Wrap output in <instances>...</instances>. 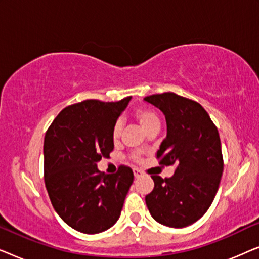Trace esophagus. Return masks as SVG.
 I'll use <instances>...</instances> for the list:
<instances>
[{
  "instance_id": "esophagus-1",
  "label": "esophagus",
  "mask_w": 259,
  "mask_h": 259,
  "mask_svg": "<svg viewBox=\"0 0 259 259\" xmlns=\"http://www.w3.org/2000/svg\"><path fill=\"white\" fill-rule=\"evenodd\" d=\"M133 173H134V177H136V178H139V177L143 176V171L139 168H133Z\"/></svg>"
}]
</instances>
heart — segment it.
Instances as JSON below:
<instances>
[{
  "label": "heart",
  "instance_id": "b5f03b06",
  "mask_svg": "<svg viewBox=\"0 0 259 259\" xmlns=\"http://www.w3.org/2000/svg\"><path fill=\"white\" fill-rule=\"evenodd\" d=\"M134 116L139 121V123L143 126V128L148 132L153 127H160V119H159L158 113L154 111L153 108L148 107V106H141L138 107L134 111ZM122 132V122L118 120L112 128V139L114 141H118L121 137ZM132 157L134 159H139V153H132Z\"/></svg>",
  "mask_w": 259,
  "mask_h": 259
}]
</instances>
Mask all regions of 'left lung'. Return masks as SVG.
Segmentation results:
<instances>
[{
  "instance_id": "obj_1",
  "label": "left lung",
  "mask_w": 259,
  "mask_h": 259,
  "mask_svg": "<svg viewBox=\"0 0 259 259\" xmlns=\"http://www.w3.org/2000/svg\"><path fill=\"white\" fill-rule=\"evenodd\" d=\"M145 100L165 114L167 136L159 147V165H175V175L152 176L154 189L145 197L152 217L169 228L193 224L211 206L219 183L223 160L221 138L203 106L166 92Z\"/></svg>"
}]
</instances>
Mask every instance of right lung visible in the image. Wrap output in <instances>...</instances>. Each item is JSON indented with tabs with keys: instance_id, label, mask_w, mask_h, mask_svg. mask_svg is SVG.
<instances>
[{
	"instance_id": "right-lung-1",
	"label": "right lung",
	"mask_w": 259,
	"mask_h": 259,
	"mask_svg": "<svg viewBox=\"0 0 259 259\" xmlns=\"http://www.w3.org/2000/svg\"><path fill=\"white\" fill-rule=\"evenodd\" d=\"M131 98L84 100L67 106L45 136V184L54 210L76 231L95 235L112 228L132 185V168L105 175L97 167L114 148L112 128Z\"/></svg>"
}]
</instances>
